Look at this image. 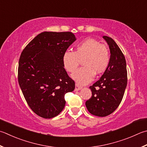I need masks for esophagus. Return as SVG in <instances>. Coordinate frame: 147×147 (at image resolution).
<instances>
[{
    "label": "esophagus",
    "instance_id": "1",
    "mask_svg": "<svg viewBox=\"0 0 147 147\" xmlns=\"http://www.w3.org/2000/svg\"><path fill=\"white\" fill-rule=\"evenodd\" d=\"M82 88V87L81 86H80L79 84H77V83H76V88H75V90H76V91H79L80 90H81Z\"/></svg>",
    "mask_w": 147,
    "mask_h": 147
}]
</instances>
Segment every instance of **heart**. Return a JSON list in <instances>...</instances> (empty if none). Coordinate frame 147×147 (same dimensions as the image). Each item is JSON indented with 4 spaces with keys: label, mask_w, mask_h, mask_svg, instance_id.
I'll list each match as a JSON object with an SVG mask.
<instances>
[{
    "label": "heart",
    "mask_w": 147,
    "mask_h": 147,
    "mask_svg": "<svg viewBox=\"0 0 147 147\" xmlns=\"http://www.w3.org/2000/svg\"><path fill=\"white\" fill-rule=\"evenodd\" d=\"M82 59L84 66L75 71L71 77L78 84L84 85L92 81L95 74H101L107 70L110 61L109 52L98 41L88 38L77 44L74 52L65 51L62 62L65 70L72 73Z\"/></svg>",
    "instance_id": "obj_1"
}]
</instances>
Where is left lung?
I'll use <instances>...</instances> for the list:
<instances>
[{
	"label": "left lung",
	"mask_w": 147,
	"mask_h": 147,
	"mask_svg": "<svg viewBox=\"0 0 147 147\" xmlns=\"http://www.w3.org/2000/svg\"><path fill=\"white\" fill-rule=\"evenodd\" d=\"M103 38L110 49L109 64L100 79L90 86L92 95L86 102L88 111L99 117L109 115L117 109L127 84L125 56L111 38Z\"/></svg>",
	"instance_id": "obj_1"
}]
</instances>
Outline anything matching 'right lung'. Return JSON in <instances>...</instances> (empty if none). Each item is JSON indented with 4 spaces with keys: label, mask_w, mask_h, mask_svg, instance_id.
<instances>
[{
    "label": "right lung",
    "mask_w": 147,
    "mask_h": 147,
    "mask_svg": "<svg viewBox=\"0 0 147 147\" xmlns=\"http://www.w3.org/2000/svg\"><path fill=\"white\" fill-rule=\"evenodd\" d=\"M76 40L71 32H43L22 52L18 83L27 104L40 117L52 118L59 115L65 106V94L75 89L62 57Z\"/></svg>",
    "instance_id": "right-lung-1"
}]
</instances>
